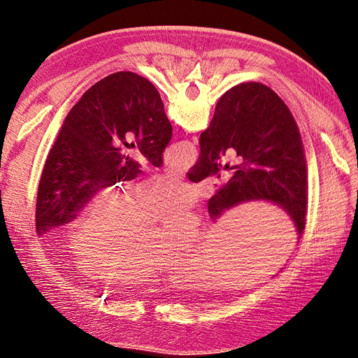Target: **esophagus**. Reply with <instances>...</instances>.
I'll return each instance as SVG.
<instances>
[{
    "instance_id": "1",
    "label": "esophagus",
    "mask_w": 358,
    "mask_h": 358,
    "mask_svg": "<svg viewBox=\"0 0 358 358\" xmlns=\"http://www.w3.org/2000/svg\"><path fill=\"white\" fill-rule=\"evenodd\" d=\"M166 171L169 173V175H171V176H175V178H179V179H183V171L182 170H179V169H173V167H167L166 169Z\"/></svg>"
}]
</instances>
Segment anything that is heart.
<instances>
[{
	"label": "heart",
	"mask_w": 358,
	"mask_h": 358,
	"mask_svg": "<svg viewBox=\"0 0 358 358\" xmlns=\"http://www.w3.org/2000/svg\"><path fill=\"white\" fill-rule=\"evenodd\" d=\"M197 199L192 187L170 176L138 187H113L96 197L80 216L70 237L73 252L85 273L100 280L137 284L152 278L167 264L166 249L188 254L200 236L196 215H176L148 239L145 221H157L187 208Z\"/></svg>",
	"instance_id": "obj_1"
}]
</instances>
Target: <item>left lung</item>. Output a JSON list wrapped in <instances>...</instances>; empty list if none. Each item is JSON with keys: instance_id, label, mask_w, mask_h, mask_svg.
I'll use <instances>...</instances> for the list:
<instances>
[{"instance_id": "obj_1", "label": "left lung", "mask_w": 358, "mask_h": 358, "mask_svg": "<svg viewBox=\"0 0 358 358\" xmlns=\"http://www.w3.org/2000/svg\"><path fill=\"white\" fill-rule=\"evenodd\" d=\"M171 124L155 86L131 71L107 76L74 104L48 155L37 192L36 230L71 222L96 192L131 180L138 149L161 167Z\"/></svg>"}]
</instances>
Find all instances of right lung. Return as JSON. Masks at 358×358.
I'll return each mask as SVG.
<instances>
[{"label": "right lung", "mask_w": 358, "mask_h": 358, "mask_svg": "<svg viewBox=\"0 0 358 358\" xmlns=\"http://www.w3.org/2000/svg\"><path fill=\"white\" fill-rule=\"evenodd\" d=\"M199 143V159L188 171L192 182L218 175L224 157L233 159L209 200L210 218L241 203L262 200L284 209L303 233L306 157L296 119L273 90L258 82L233 86L216 104Z\"/></svg>", "instance_id": "right-lung-1"}]
</instances>
